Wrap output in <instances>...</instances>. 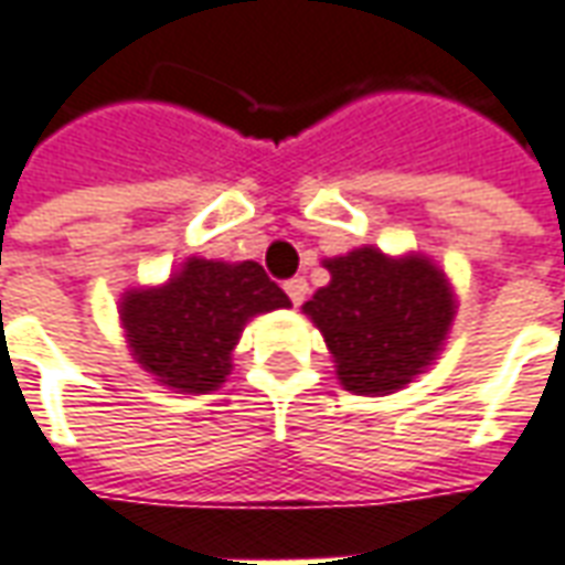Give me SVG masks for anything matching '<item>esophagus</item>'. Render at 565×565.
I'll return each instance as SVG.
<instances>
[{"instance_id": "1", "label": "esophagus", "mask_w": 565, "mask_h": 565, "mask_svg": "<svg viewBox=\"0 0 565 565\" xmlns=\"http://www.w3.org/2000/svg\"><path fill=\"white\" fill-rule=\"evenodd\" d=\"M284 290H287V296H290V302H294V306H302L308 294V281L306 278H290V281L284 284Z\"/></svg>"}]
</instances>
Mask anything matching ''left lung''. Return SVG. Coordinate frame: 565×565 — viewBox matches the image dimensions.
Returning a JSON list of instances; mask_svg holds the SVG:
<instances>
[{
  "mask_svg": "<svg viewBox=\"0 0 565 565\" xmlns=\"http://www.w3.org/2000/svg\"><path fill=\"white\" fill-rule=\"evenodd\" d=\"M323 266L330 284L302 311L323 332L348 391L387 396L429 369L457 308L448 278L433 259L387 257L369 245Z\"/></svg>",
  "mask_w": 565,
  "mask_h": 565,
  "instance_id": "1",
  "label": "left lung"
}]
</instances>
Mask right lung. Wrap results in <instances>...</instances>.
I'll list each match as a JSON object with an SVG mask.
<instances>
[{"mask_svg":"<svg viewBox=\"0 0 565 565\" xmlns=\"http://www.w3.org/2000/svg\"><path fill=\"white\" fill-rule=\"evenodd\" d=\"M290 308V299L259 263L190 257L162 287L127 290L120 323L132 360L178 393L217 391L245 323Z\"/></svg>","mask_w":565,"mask_h":565,"instance_id":"add662e5","label":"right lung"}]
</instances>
